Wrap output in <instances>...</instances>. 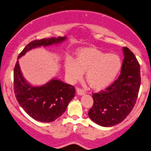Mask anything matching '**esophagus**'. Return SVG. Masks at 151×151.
<instances>
[{
  "instance_id": "34e87169",
  "label": "esophagus",
  "mask_w": 151,
  "mask_h": 151,
  "mask_svg": "<svg viewBox=\"0 0 151 151\" xmlns=\"http://www.w3.org/2000/svg\"><path fill=\"white\" fill-rule=\"evenodd\" d=\"M76 91H77L78 95H83L86 93H85L84 90H83V89H81V88H76Z\"/></svg>"
}]
</instances>
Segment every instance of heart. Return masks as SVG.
Segmentation results:
<instances>
[{"label": "heart", "mask_w": 151, "mask_h": 151, "mask_svg": "<svg viewBox=\"0 0 151 151\" xmlns=\"http://www.w3.org/2000/svg\"><path fill=\"white\" fill-rule=\"evenodd\" d=\"M121 68L119 56L94 47L79 49L76 59L68 58L65 63V73L70 81L80 79L86 70L87 81L95 89H103L111 84Z\"/></svg>", "instance_id": "obj_1"}]
</instances>
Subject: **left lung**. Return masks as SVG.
I'll return each mask as SVG.
<instances>
[{"label":"left lung","instance_id":"8db88e82","mask_svg":"<svg viewBox=\"0 0 151 151\" xmlns=\"http://www.w3.org/2000/svg\"><path fill=\"white\" fill-rule=\"evenodd\" d=\"M121 74L105 90L93 93V105L88 116L97 124L112 127L125 119L135 105L140 86V64L129 48L123 47Z\"/></svg>","mask_w":151,"mask_h":151}]
</instances>
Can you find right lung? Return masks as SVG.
Here are the masks:
<instances>
[{"instance_id":"obj_1","label":"right lung","mask_w":151,"mask_h":151,"mask_svg":"<svg viewBox=\"0 0 151 151\" xmlns=\"http://www.w3.org/2000/svg\"><path fill=\"white\" fill-rule=\"evenodd\" d=\"M65 37L37 40L27 44L18 58L33 48L59 43ZM14 93L19 105L29 116L37 121L51 122L64 113L70 101L75 96V87L53 79L40 87H32L26 82L19 69L18 61L14 68Z\"/></svg>"}]
</instances>
